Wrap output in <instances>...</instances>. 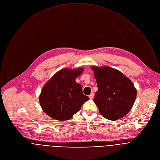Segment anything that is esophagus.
<instances>
[{
	"instance_id": "esophagus-1",
	"label": "esophagus",
	"mask_w": 160,
	"mask_h": 160,
	"mask_svg": "<svg viewBox=\"0 0 160 160\" xmlns=\"http://www.w3.org/2000/svg\"><path fill=\"white\" fill-rule=\"evenodd\" d=\"M94 93H91L90 95H89V98H90V99H93V98H94Z\"/></svg>"
}]
</instances>
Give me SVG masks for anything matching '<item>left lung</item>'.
Returning <instances> with one entry per match:
<instances>
[{"instance_id":"8db88e82","label":"left lung","mask_w":160,"mask_h":160,"mask_svg":"<svg viewBox=\"0 0 160 160\" xmlns=\"http://www.w3.org/2000/svg\"><path fill=\"white\" fill-rule=\"evenodd\" d=\"M98 90L94 101L101 115L117 120L124 117L132 109L137 96L132 82L120 71L108 66H91Z\"/></svg>"}]
</instances>
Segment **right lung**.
Listing matches in <instances>:
<instances>
[{
  "mask_svg": "<svg viewBox=\"0 0 160 160\" xmlns=\"http://www.w3.org/2000/svg\"><path fill=\"white\" fill-rule=\"evenodd\" d=\"M83 70V68H62L44 85L39 102L46 115L56 120H68L89 99L83 94L82 85L75 81Z\"/></svg>",
  "mask_w": 160,
  "mask_h": 160,
  "instance_id": "add662e5",
  "label": "right lung"
}]
</instances>
